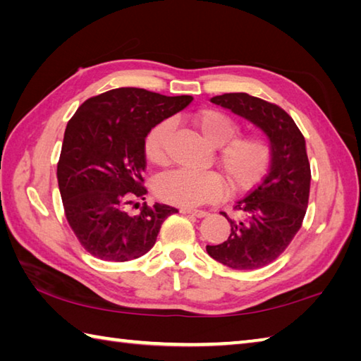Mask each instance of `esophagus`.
Returning <instances> with one entry per match:
<instances>
[{
  "label": "esophagus",
  "mask_w": 361,
  "mask_h": 361,
  "mask_svg": "<svg viewBox=\"0 0 361 361\" xmlns=\"http://www.w3.org/2000/svg\"><path fill=\"white\" fill-rule=\"evenodd\" d=\"M180 212L181 214H192V216H195V217H206L208 216V212L206 211H202V209H192V208H181L180 209Z\"/></svg>",
  "instance_id": "obj_1"
}]
</instances>
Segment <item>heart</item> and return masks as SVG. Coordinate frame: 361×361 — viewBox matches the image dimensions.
<instances>
[{
  "label": "heart",
  "mask_w": 361,
  "mask_h": 361,
  "mask_svg": "<svg viewBox=\"0 0 361 361\" xmlns=\"http://www.w3.org/2000/svg\"><path fill=\"white\" fill-rule=\"evenodd\" d=\"M190 124L203 140L216 145V161L225 175L228 188L234 192L252 188L267 172L271 158V145L262 133L239 132L237 121L217 109H202L190 113ZM172 130L171 121H159L145 136L144 152L152 164L167 163V141ZM157 195L167 203L198 206L224 192V180L214 171H178L161 175L155 181Z\"/></svg>",
  "instance_id": "1"
}]
</instances>
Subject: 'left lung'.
<instances>
[{
    "instance_id": "8db88e82",
    "label": "left lung",
    "mask_w": 361,
    "mask_h": 361,
    "mask_svg": "<svg viewBox=\"0 0 361 361\" xmlns=\"http://www.w3.org/2000/svg\"><path fill=\"white\" fill-rule=\"evenodd\" d=\"M211 102L250 121L271 145L264 180L235 202L233 216L221 212L231 225L228 239L206 245L217 262L235 270H256L273 262L301 228L312 178L305 140L286 111L259 97L226 93L211 97Z\"/></svg>"
}]
</instances>
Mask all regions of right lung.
Segmentation results:
<instances>
[{
    "instance_id": "right-lung-1",
    "label": "right lung",
    "mask_w": 361,
    "mask_h": 361,
    "mask_svg": "<svg viewBox=\"0 0 361 361\" xmlns=\"http://www.w3.org/2000/svg\"><path fill=\"white\" fill-rule=\"evenodd\" d=\"M144 88H114L83 102L65 130L57 166L68 224L91 255L113 262L141 257L172 206L145 203V136L192 102ZM138 211L130 213L128 204Z\"/></svg>"
}]
</instances>
